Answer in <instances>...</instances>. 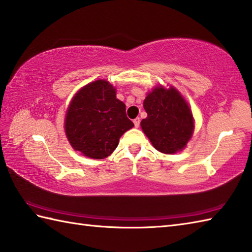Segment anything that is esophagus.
<instances>
[{
    "label": "esophagus",
    "mask_w": 252,
    "mask_h": 252,
    "mask_svg": "<svg viewBox=\"0 0 252 252\" xmlns=\"http://www.w3.org/2000/svg\"><path fill=\"white\" fill-rule=\"evenodd\" d=\"M133 125H135V127L140 126V119H139V117H137V119L133 120Z\"/></svg>",
    "instance_id": "1"
}]
</instances>
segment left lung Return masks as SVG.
<instances>
[{
	"mask_svg": "<svg viewBox=\"0 0 252 252\" xmlns=\"http://www.w3.org/2000/svg\"><path fill=\"white\" fill-rule=\"evenodd\" d=\"M143 107L148 116L141 128L157 150L172 155L187 145L193 130L192 113L177 90L158 87L147 95Z\"/></svg>",
	"mask_w": 252,
	"mask_h": 252,
	"instance_id": "left-lung-1",
	"label": "left lung"
}]
</instances>
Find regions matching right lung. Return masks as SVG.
Wrapping results in <instances>:
<instances>
[{
  "instance_id": "obj_1",
  "label": "right lung",
  "mask_w": 252,
  "mask_h": 252,
  "mask_svg": "<svg viewBox=\"0 0 252 252\" xmlns=\"http://www.w3.org/2000/svg\"><path fill=\"white\" fill-rule=\"evenodd\" d=\"M133 127L126 106L106 80L85 86L71 101L65 131L76 151L91 158H104L115 150L121 136Z\"/></svg>"
}]
</instances>
